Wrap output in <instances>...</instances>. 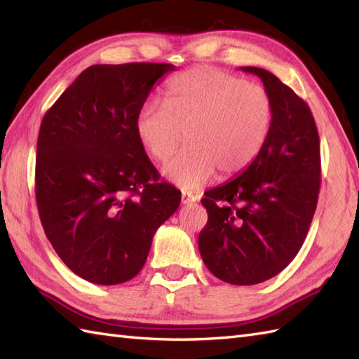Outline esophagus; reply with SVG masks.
I'll use <instances>...</instances> for the list:
<instances>
[{
    "label": "esophagus",
    "mask_w": 359,
    "mask_h": 359,
    "mask_svg": "<svg viewBox=\"0 0 359 359\" xmlns=\"http://www.w3.org/2000/svg\"><path fill=\"white\" fill-rule=\"evenodd\" d=\"M196 201H197V197H196L194 194L188 193V191H184V193H182V203H184V205L193 203V202H196Z\"/></svg>",
    "instance_id": "34e87169"
}]
</instances>
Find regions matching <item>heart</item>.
I'll return each mask as SVG.
<instances>
[{
    "mask_svg": "<svg viewBox=\"0 0 359 359\" xmlns=\"http://www.w3.org/2000/svg\"><path fill=\"white\" fill-rule=\"evenodd\" d=\"M266 90L212 66H197L166 85L165 104L147 102L135 116V135L156 162L165 163L180 143L182 151L163 170L182 188L196 189L215 175L238 174L255 162L273 125Z\"/></svg>",
    "mask_w": 359,
    "mask_h": 359,
    "instance_id": "heart-1",
    "label": "heart"
}]
</instances>
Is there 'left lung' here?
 I'll use <instances>...</instances> for the list:
<instances>
[{
  "label": "left lung",
  "instance_id": "1",
  "mask_svg": "<svg viewBox=\"0 0 359 359\" xmlns=\"http://www.w3.org/2000/svg\"><path fill=\"white\" fill-rule=\"evenodd\" d=\"M257 75L273 102L265 147L238 177L205 193L208 222L199 234L207 269L233 285L276 276L301 250L321 187V151L309 104L276 75Z\"/></svg>",
  "mask_w": 359,
  "mask_h": 359
}]
</instances>
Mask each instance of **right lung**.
Returning <instances> with one entry per match:
<instances>
[{
  "instance_id": "1",
  "label": "right lung",
  "mask_w": 359,
  "mask_h": 359,
  "mask_svg": "<svg viewBox=\"0 0 359 359\" xmlns=\"http://www.w3.org/2000/svg\"><path fill=\"white\" fill-rule=\"evenodd\" d=\"M168 63L94 65L44 114L35 197L44 233L77 276L116 285L139 273L180 205L135 135V116Z\"/></svg>"
}]
</instances>
